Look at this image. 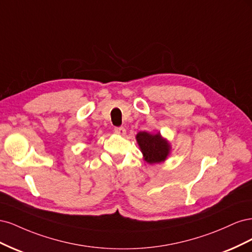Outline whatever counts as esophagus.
<instances>
[{
    "instance_id": "1",
    "label": "esophagus",
    "mask_w": 252,
    "mask_h": 252,
    "mask_svg": "<svg viewBox=\"0 0 252 252\" xmlns=\"http://www.w3.org/2000/svg\"><path fill=\"white\" fill-rule=\"evenodd\" d=\"M114 132L120 134V135H124L126 133V129L124 127H114Z\"/></svg>"
}]
</instances>
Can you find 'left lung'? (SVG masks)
Segmentation results:
<instances>
[{
	"mask_svg": "<svg viewBox=\"0 0 252 252\" xmlns=\"http://www.w3.org/2000/svg\"><path fill=\"white\" fill-rule=\"evenodd\" d=\"M136 141L143 152L145 161L149 164L163 162L169 154V145L161 138L159 133L150 134L148 132H139Z\"/></svg>",
	"mask_w": 252,
	"mask_h": 252,
	"instance_id": "left-lung-1",
	"label": "left lung"
}]
</instances>
